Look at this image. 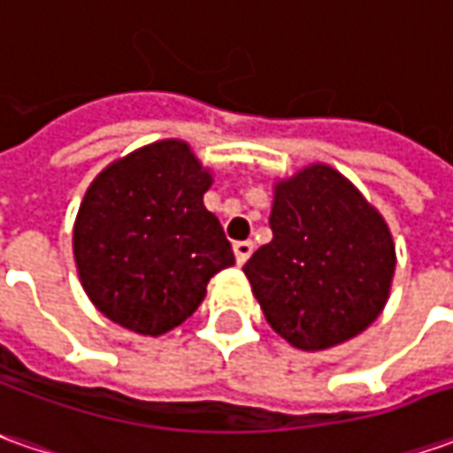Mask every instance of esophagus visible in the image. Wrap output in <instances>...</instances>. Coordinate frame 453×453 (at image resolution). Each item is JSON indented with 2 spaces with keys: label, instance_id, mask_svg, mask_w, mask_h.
<instances>
[{
  "label": "esophagus",
  "instance_id": "obj_1",
  "mask_svg": "<svg viewBox=\"0 0 453 453\" xmlns=\"http://www.w3.org/2000/svg\"><path fill=\"white\" fill-rule=\"evenodd\" d=\"M254 252V244L247 239V242H236L234 244V257H236V265H244Z\"/></svg>",
  "mask_w": 453,
  "mask_h": 453
}]
</instances>
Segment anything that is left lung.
I'll return each instance as SVG.
<instances>
[{
  "label": "left lung",
  "instance_id": "8db88e82",
  "mask_svg": "<svg viewBox=\"0 0 453 453\" xmlns=\"http://www.w3.org/2000/svg\"><path fill=\"white\" fill-rule=\"evenodd\" d=\"M270 226L244 274L277 335L315 353L373 325L391 295L395 244L353 183L333 165H304L274 181Z\"/></svg>",
  "mask_w": 453,
  "mask_h": 453
}]
</instances>
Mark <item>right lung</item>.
I'll use <instances>...</instances> for the list:
<instances>
[{
  "instance_id": "add662e5",
  "label": "right lung",
  "mask_w": 453,
  "mask_h": 453,
  "mask_svg": "<svg viewBox=\"0 0 453 453\" xmlns=\"http://www.w3.org/2000/svg\"><path fill=\"white\" fill-rule=\"evenodd\" d=\"M214 183L186 141L164 138L115 158L80 201L73 254L90 303L138 335L188 320L217 272L234 265L219 219L203 206Z\"/></svg>"
}]
</instances>
